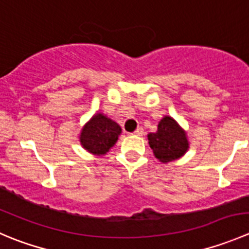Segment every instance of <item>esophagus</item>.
Wrapping results in <instances>:
<instances>
[{
	"instance_id": "obj_1",
	"label": "esophagus",
	"mask_w": 249,
	"mask_h": 249,
	"mask_svg": "<svg viewBox=\"0 0 249 249\" xmlns=\"http://www.w3.org/2000/svg\"><path fill=\"white\" fill-rule=\"evenodd\" d=\"M134 135H136V136H142V135H143V129H142V127H137L134 131Z\"/></svg>"
}]
</instances>
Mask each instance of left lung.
<instances>
[{"instance_id": "1", "label": "left lung", "mask_w": 249, "mask_h": 249, "mask_svg": "<svg viewBox=\"0 0 249 249\" xmlns=\"http://www.w3.org/2000/svg\"><path fill=\"white\" fill-rule=\"evenodd\" d=\"M148 143L154 156L163 163L180 158L189 148L186 132L170 117L160 120L157 132L148 134Z\"/></svg>"}]
</instances>
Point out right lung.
I'll use <instances>...</instances> for the list:
<instances>
[{
  "label": "right lung",
  "instance_id": "add662e5",
  "mask_svg": "<svg viewBox=\"0 0 249 249\" xmlns=\"http://www.w3.org/2000/svg\"><path fill=\"white\" fill-rule=\"evenodd\" d=\"M120 132L122 129L117 123L108 119L103 114H95L84 126L80 142L90 153L100 156L107 153L114 146Z\"/></svg>",
  "mask_w": 249,
  "mask_h": 249
}]
</instances>
